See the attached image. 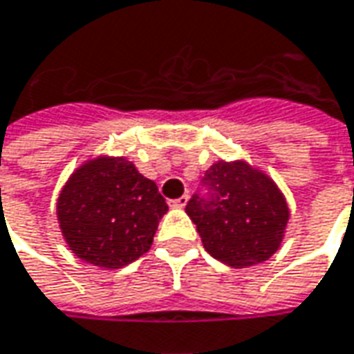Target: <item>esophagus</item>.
I'll return each instance as SVG.
<instances>
[{"instance_id":"esophagus-1","label":"esophagus","mask_w":354,"mask_h":354,"mask_svg":"<svg viewBox=\"0 0 354 354\" xmlns=\"http://www.w3.org/2000/svg\"><path fill=\"white\" fill-rule=\"evenodd\" d=\"M172 205L178 209H182V207H186L187 205V196H182V197H178V199H172Z\"/></svg>"}]
</instances>
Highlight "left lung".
<instances>
[{
    "label": "left lung",
    "mask_w": 354,
    "mask_h": 354,
    "mask_svg": "<svg viewBox=\"0 0 354 354\" xmlns=\"http://www.w3.org/2000/svg\"><path fill=\"white\" fill-rule=\"evenodd\" d=\"M186 213L203 248L230 268H248L269 259L281 246L288 205L275 182L244 160H218L205 172Z\"/></svg>",
    "instance_id": "1"
}]
</instances>
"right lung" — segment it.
I'll return each instance as SVG.
<instances>
[{
	"label": "right lung",
	"instance_id": "obj_1",
	"mask_svg": "<svg viewBox=\"0 0 354 354\" xmlns=\"http://www.w3.org/2000/svg\"><path fill=\"white\" fill-rule=\"evenodd\" d=\"M168 211L157 184L122 157L77 168L57 197V221L77 258L120 269L149 252Z\"/></svg>",
	"mask_w": 354,
	"mask_h": 354
}]
</instances>
